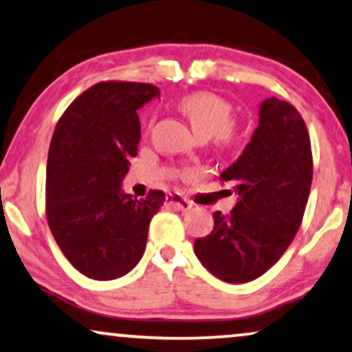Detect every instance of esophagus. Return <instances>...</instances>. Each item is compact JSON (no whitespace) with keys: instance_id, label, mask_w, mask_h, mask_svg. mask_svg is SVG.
Here are the masks:
<instances>
[{"instance_id":"1","label":"esophagus","mask_w":352,"mask_h":352,"mask_svg":"<svg viewBox=\"0 0 352 352\" xmlns=\"http://www.w3.org/2000/svg\"><path fill=\"white\" fill-rule=\"evenodd\" d=\"M166 204L169 207H175L177 210H189L192 209V204L189 201H186L184 197L177 196V194H169L166 196Z\"/></svg>"}]
</instances>
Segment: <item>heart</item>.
<instances>
[{
    "label": "heart",
    "instance_id": "heart-1",
    "mask_svg": "<svg viewBox=\"0 0 352 352\" xmlns=\"http://www.w3.org/2000/svg\"><path fill=\"white\" fill-rule=\"evenodd\" d=\"M177 107L188 117L192 130L202 140L214 137L217 145L222 146L235 140L233 107L225 98L210 91H197L181 98Z\"/></svg>",
    "mask_w": 352,
    "mask_h": 352
}]
</instances>
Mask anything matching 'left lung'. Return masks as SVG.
I'll list each match as a JSON object with an SVG mask.
<instances>
[{"label": "left lung", "instance_id": "8db88e82", "mask_svg": "<svg viewBox=\"0 0 352 352\" xmlns=\"http://www.w3.org/2000/svg\"><path fill=\"white\" fill-rule=\"evenodd\" d=\"M258 114L250 143L220 175L238 196L235 207L214 212V230L194 241L202 266L230 284L263 276L289 248L314 176L309 130L296 107L267 98Z\"/></svg>", "mask_w": 352, "mask_h": 352}]
</instances>
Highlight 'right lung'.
<instances>
[{
	"label": "right lung",
	"instance_id": "add662e5",
	"mask_svg": "<svg viewBox=\"0 0 352 352\" xmlns=\"http://www.w3.org/2000/svg\"><path fill=\"white\" fill-rule=\"evenodd\" d=\"M160 96L146 83L102 81L73 101L56 124L47 158V220L56 245L81 274L112 280L142 259L148 227L164 202L122 190L137 156V111Z\"/></svg>",
	"mask_w": 352,
	"mask_h": 352
}]
</instances>
